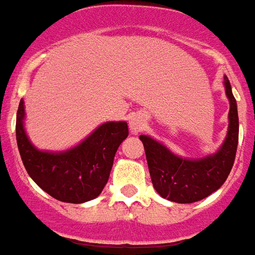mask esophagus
Returning <instances> with one entry per match:
<instances>
[{"label": "esophagus", "mask_w": 255, "mask_h": 255, "mask_svg": "<svg viewBox=\"0 0 255 255\" xmlns=\"http://www.w3.org/2000/svg\"><path fill=\"white\" fill-rule=\"evenodd\" d=\"M129 125L131 134H138L141 130L144 129V126H145V120L142 117H140V115H135V117H133L130 120Z\"/></svg>", "instance_id": "esophagus-1"}]
</instances>
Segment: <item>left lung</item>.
Returning <instances> with one entry per match:
<instances>
[{
	"instance_id": "1",
	"label": "left lung",
	"mask_w": 255,
	"mask_h": 255,
	"mask_svg": "<svg viewBox=\"0 0 255 255\" xmlns=\"http://www.w3.org/2000/svg\"><path fill=\"white\" fill-rule=\"evenodd\" d=\"M224 87L230 100V124L226 140L216 153L201 159H185L172 153L166 145L149 135H140L145 149L152 185L163 198L178 204L200 201L220 189L230 175L237 155L239 118L237 100L227 77H224Z\"/></svg>"
}]
</instances>
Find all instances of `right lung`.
<instances>
[{
    "mask_svg": "<svg viewBox=\"0 0 255 255\" xmlns=\"http://www.w3.org/2000/svg\"><path fill=\"white\" fill-rule=\"evenodd\" d=\"M24 102L20 100L16 118V140L28 175L55 200L83 204L99 196L109 181L114 156L129 135L125 121L106 122L79 145L62 152L39 150L24 129Z\"/></svg>",
    "mask_w": 255,
    "mask_h": 255,
    "instance_id": "add662e5",
    "label": "right lung"
}]
</instances>
